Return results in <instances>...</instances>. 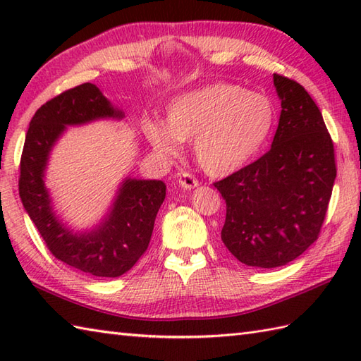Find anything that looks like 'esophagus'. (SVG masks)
Segmentation results:
<instances>
[{
  "instance_id": "obj_1",
  "label": "esophagus",
  "mask_w": 361,
  "mask_h": 361,
  "mask_svg": "<svg viewBox=\"0 0 361 361\" xmlns=\"http://www.w3.org/2000/svg\"><path fill=\"white\" fill-rule=\"evenodd\" d=\"M178 183H180V186L185 188V189H194V188L198 186V180L195 178V175L189 173V172H183L180 175Z\"/></svg>"
}]
</instances>
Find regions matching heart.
Instances as JSON below:
<instances>
[{"mask_svg":"<svg viewBox=\"0 0 361 361\" xmlns=\"http://www.w3.org/2000/svg\"><path fill=\"white\" fill-rule=\"evenodd\" d=\"M273 126L270 99L234 83L217 82L173 99L166 126L147 121L144 133L163 155H175L178 141L195 140L198 164L206 172L224 175L247 164L265 144Z\"/></svg>","mask_w":361,"mask_h":361,"instance_id":"1","label":"heart"}]
</instances>
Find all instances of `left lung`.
I'll return each instance as SVG.
<instances>
[{"label":"left lung","mask_w":361,"mask_h":361,"mask_svg":"<svg viewBox=\"0 0 361 361\" xmlns=\"http://www.w3.org/2000/svg\"><path fill=\"white\" fill-rule=\"evenodd\" d=\"M281 118L271 149L214 186L226 203L221 240L242 264L286 265L318 239L336 176L323 114L302 85L273 75Z\"/></svg>","instance_id":"obj_1"}]
</instances>
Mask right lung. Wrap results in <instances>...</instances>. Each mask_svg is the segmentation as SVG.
Returning a JSON list of instances; mask_svg holds the SVG:
<instances>
[{
    "label": "right lung",
    "instance_id": "1",
    "mask_svg": "<svg viewBox=\"0 0 361 361\" xmlns=\"http://www.w3.org/2000/svg\"><path fill=\"white\" fill-rule=\"evenodd\" d=\"M122 116V111L113 109L93 83L66 90L35 111L20 161L21 202L51 255L97 278H118L144 255L158 209L166 198V185L158 180L127 178L104 224L88 234H73L54 216L43 172L52 145L65 126Z\"/></svg>",
    "mask_w": 361,
    "mask_h": 361
}]
</instances>
